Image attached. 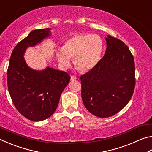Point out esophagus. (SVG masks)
<instances>
[{
	"instance_id": "34e87169",
	"label": "esophagus",
	"mask_w": 152,
	"mask_h": 152,
	"mask_svg": "<svg viewBox=\"0 0 152 152\" xmlns=\"http://www.w3.org/2000/svg\"><path fill=\"white\" fill-rule=\"evenodd\" d=\"M77 79V77L75 76H71V80L72 81H74V80H76Z\"/></svg>"
}]
</instances>
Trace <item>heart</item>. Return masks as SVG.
<instances>
[{
    "mask_svg": "<svg viewBox=\"0 0 152 152\" xmlns=\"http://www.w3.org/2000/svg\"><path fill=\"white\" fill-rule=\"evenodd\" d=\"M103 44L97 35L76 34L67 39L63 48L56 51L59 64L63 69L70 66V58H74L76 68L82 72L91 70L101 58Z\"/></svg>",
    "mask_w": 152,
    "mask_h": 152,
    "instance_id": "b5f03b06",
    "label": "heart"
}]
</instances>
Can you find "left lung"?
<instances>
[{
	"instance_id": "8db88e82",
	"label": "left lung",
	"mask_w": 152,
	"mask_h": 152,
	"mask_svg": "<svg viewBox=\"0 0 152 152\" xmlns=\"http://www.w3.org/2000/svg\"><path fill=\"white\" fill-rule=\"evenodd\" d=\"M107 50L93 68L80 76L84 106L95 116L106 118L122 110L135 86V62L122 41L108 35Z\"/></svg>"
}]
</instances>
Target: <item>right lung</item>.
Masks as SVG:
<instances>
[{"label": "right lung", "mask_w": 152, "mask_h": 152, "mask_svg": "<svg viewBox=\"0 0 152 152\" xmlns=\"http://www.w3.org/2000/svg\"><path fill=\"white\" fill-rule=\"evenodd\" d=\"M50 29L33 30L12 50L7 70V84L15 108L33 121L50 117L58 107L60 96L70 80L66 72L48 67L37 71L28 67L23 54L26 48L50 35Z\"/></svg>", "instance_id": "obj_1"}]
</instances>
